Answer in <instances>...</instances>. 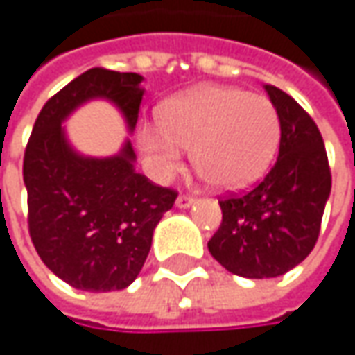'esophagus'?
<instances>
[{
  "mask_svg": "<svg viewBox=\"0 0 355 355\" xmlns=\"http://www.w3.org/2000/svg\"><path fill=\"white\" fill-rule=\"evenodd\" d=\"M193 201H196V199L191 198V196H180V198L175 199V205H178L180 209H187Z\"/></svg>",
  "mask_w": 355,
  "mask_h": 355,
  "instance_id": "esophagus-1",
  "label": "esophagus"
}]
</instances>
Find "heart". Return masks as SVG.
Listing matches in <instances>:
<instances>
[{"mask_svg": "<svg viewBox=\"0 0 355 355\" xmlns=\"http://www.w3.org/2000/svg\"><path fill=\"white\" fill-rule=\"evenodd\" d=\"M280 142V118L265 96L233 87H199L164 104L157 122L138 128V146L157 180L182 166L184 148L213 187L235 191L254 184Z\"/></svg>", "mask_w": 355, "mask_h": 355, "instance_id": "b5f03b06", "label": "heart"}]
</instances>
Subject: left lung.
Wrapping results in <instances>:
<instances>
[{
    "instance_id": "8db88e82",
    "label": "left lung",
    "mask_w": 355,
    "mask_h": 355,
    "mask_svg": "<svg viewBox=\"0 0 355 355\" xmlns=\"http://www.w3.org/2000/svg\"><path fill=\"white\" fill-rule=\"evenodd\" d=\"M265 90L280 118L279 157L252 189L219 201L223 221L207 243L219 265L245 279H275L306 259L332 189L314 120L286 92Z\"/></svg>"
}]
</instances>
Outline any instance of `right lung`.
<instances>
[{
	"instance_id": "obj_1",
	"label": "right lung",
	"mask_w": 355,
	"mask_h": 355,
	"mask_svg": "<svg viewBox=\"0 0 355 355\" xmlns=\"http://www.w3.org/2000/svg\"><path fill=\"white\" fill-rule=\"evenodd\" d=\"M144 78L90 69L49 98L35 120L23 157L29 235L41 261L73 288L110 293L130 286L152 247L154 229L178 193L134 170L126 140L108 157L78 154L62 122L78 106L103 98L134 132Z\"/></svg>"
}]
</instances>
